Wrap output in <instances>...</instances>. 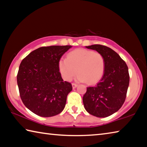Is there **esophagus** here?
Segmentation results:
<instances>
[{
	"mask_svg": "<svg viewBox=\"0 0 147 147\" xmlns=\"http://www.w3.org/2000/svg\"><path fill=\"white\" fill-rule=\"evenodd\" d=\"M72 86H73V89H75L76 87H77V84H74V83H73V84H72Z\"/></svg>",
	"mask_w": 147,
	"mask_h": 147,
	"instance_id": "1",
	"label": "esophagus"
}]
</instances>
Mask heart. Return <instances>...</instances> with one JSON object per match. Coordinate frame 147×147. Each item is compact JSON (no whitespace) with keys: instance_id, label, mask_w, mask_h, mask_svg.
<instances>
[{"instance_id":"b5f03b06","label":"heart","mask_w":147,"mask_h":147,"mask_svg":"<svg viewBox=\"0 0 147 147\" xmlns=\"http://www.w3.org/2000/svg\"><path fill=\"white\" fill-rule=\"evenodd\" d=\"M59 69L63 78L70 81L77 73V81L93 84L98 82L105 70V59L102 54L85 49L71 52L67 58L59 61Z\"/></svg>"}]
</instances>
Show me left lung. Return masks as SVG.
<instances>
[{
  "mask_svg": "<svg viewBox=\"0 0 147 147\" xmlns=\"http://www.w3.org/2000/svg\"><path fill=\"white\" fill-rule=\"evenodd\" d=\"M102 54L105 70L100 82L88 87L83 96L84 108L97 117H106L117 111L125 101L130 82L128 68L119 54L101 45L86 47Z\"/></svg>",
  "mask_w": 147,
  "mask_h": 147,
  "instance_id": "obj_1",
  "label": "left lung"
}]
</instances>
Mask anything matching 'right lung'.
Instances as JSON below:
<instances>
[{"label":"right lung","mask_w":147,"mask_h":147,"mask_svg":"<svg viewBox=\"0 0 147 147\" xmlns=\"http://www.w3.org/2000/svg\"><path fill=\"white\" fill-rule=\"evenodd\" d=\"M72 46L40 47L22 60L17 76L20 96L27 108L43 117L60 113L73 89L63 81L59 61Z\"/></svg>","instance_id":"obj_1"}]
</instances>
